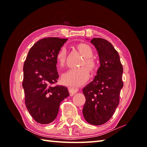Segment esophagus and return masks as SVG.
<instances>
[{"label": "esophagus", "instance_id": "esophagus-1", "mask_svg": "<svg viewBox=\"0 0 147 147\" xmlns=\"http://www.w3.org/2000/svg\"><path fill=\"white\" fill-rule=\"evenodd\" d=\"M69 92V94L71 96L74 95L75 93L78 92V89L76 88H73V87H69L68 88Z\"/></svg>", "mask_w": 147, "mask_h": 147}]
</instances>
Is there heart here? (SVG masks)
Segmentation results:
<instances>
[{"label":"heart","mask_w":147,"mask_h":147,"mask_svg":"<svg viewBox=\"0 0 147 147\" xmlns=\"http://www.w3.org/2000/svg\"><path fill=\"white\" fill-rule=\"evenodd\" d=\"M76 48L83 57V60L81 62L80 66H85L92 74L95 73L98 69V64L92 57L93 56V49L89 45L85 43L77 44ZM66 59V50L61 48L56 54V61L60 67H63ZM89 78V73L85 67L72 69L62 74L61 80L67 86L77 87L83 85Z\"/></svg>","instance_id":"b5f03b06"}]
</instances>
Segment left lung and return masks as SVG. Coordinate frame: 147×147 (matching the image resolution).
Here are the masks:
<instances>
[{"label":"left lung","instance_id":"8db88e82","mask_svg":"<svg viewBox=\"0 0 147 147\" xmlns=\"http://www.w3.org/2000/svg\"><path fill=\"white\" fill-rule=\"evenodd\" d=\"M90 42L98 51L100 66L83 89L86 98L83 114L88 123L98 126L110 119L119 105L123 67L118 52L107 40L94 38Z\"/></svg>","mask_w":147,"mask_h":147}]
</instances>
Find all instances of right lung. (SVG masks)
<instances>
[{
    "mask_svg": "<svg viewBox=\"0 0 147 147\" xmlns=\"http://www.w3.org/2000/svg\"><path fill=\"white\" fill-rule=\"evenodd\" d=\"M67 40L57 37L40 40L30 49L24 61L22 85L25 104L34 120L40 124L54 121L61 102L69 96L65 86H52L59 78L56 54Z\"/></svg>",
    "mask_w": 147,
    "mask_h": 147,
    "instance_id": "1",
    "label": "right lung"
}]
</instances>
